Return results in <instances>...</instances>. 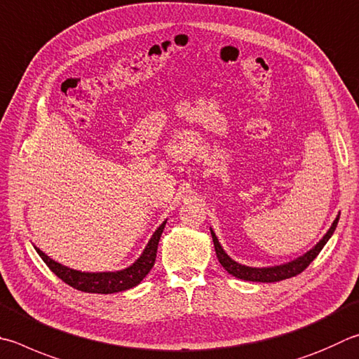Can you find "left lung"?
<instances>
[{
	"instance_id": "obj_1",
	"label": "left lung",
	"mask_w": 359,
	"mask_h": 359,
	"mask_svg": "<svg viewBox=\"0 0 359 359\" xmlns=\"http://www.w3.org/2000/svg\"><path fill=\"white\" fill-rule=\"evenodd\" d=\"M339 217L333 221V224L328 229V232L325 233V237L318 242L311 251H308L306 254H303L302 257H298L292 262L283 264V265H276V266H266V269H254V266H246L232 260L227 254L224 252L223 248H221L217 236L215 232L210 229L212 232V238H213V245H215V251H217V257L219 260V264L224 266V270L227 273H231L232 276H236L238 279H243V281H252V283H278L283 281V279H289L293 278L302 273L306 266H308L312 260H314L318 252L322 251V248L327 245V242L330 240V237L333 236V232L336 231Z\"/></svg>"
}]
</instances>
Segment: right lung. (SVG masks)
<instances>
[{"mask_svg":"<svg viewBox=\"0 0 359 359\" xmlns=\"http://www.w3.org/2000/svg\"><path fill=\"white\" fill-rule=\"evenodd\" d=\"M166 221L163 223L157 231L154 232L152 238L149 240L146 250L142 251L140 259L136 260L133 265H130L128 269L121 271H108V273H84L72 270L69 266H64L61 264L55 262L53 259H50L47 254L42 252L39 248L36 251L42 260L47 264L48 269L55 273V275L62 279L64 283L69 284L70 287L76 290L88 292V293H116L127 289H132L135 285H138L142 279L147 276V273L152 270L155 264V257H157V248L161 237V232L165 229Z\"/></svg>","mask_w":359,"mask_h":359,"instance_id":"add662e5","label":"right lung"}]
</instances>
